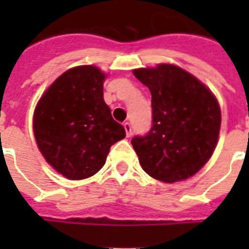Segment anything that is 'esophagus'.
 <instances>
[{"label":"esophagus","mask_w":249,"mask_h":249,"mask_svg":"<svg viewBox=\"0 0 249 249\" xmlns=\"http://www.w3.org/2000/svg\"><path fill=\"white\" fill-rule=\"evenodd\" d=\"M124 129H125V133H126V137L132 136V125L129 124V123H125Z\"/></svg>","instance_id":"34e87169"}]
</instances>
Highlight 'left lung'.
<instances>
[{"instance_id": "1", "label": "left lung", "mask_w": 249, "mask_h": 249, "mask_svg": "<svg viewBox=\"0 0 249 249\" xmlns=\"http://www.w3.org/2000/svg\"><path fill=\"white\" fill-rule=\"evenodd\" d=\"M151 91L152 126L132 140L142 169L173 183L197 173L217 146L221 109L203 83L173 64L133 71Z\"/></svg>"}]
</instances>
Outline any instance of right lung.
I'll use <instances>...</instances> for the list:
<instances>
[{
  "label": "right lung",
  "mask_w": 249,
  "mask_h": 249,
  "mask_svg": "<svg viewBox=\"0 0 249 249\" xmlns=\"http://www.w3.org/2000/svg\"><path fill=\"white\" fill-rule=\"evenodd\" d=\"M106 75L79 66L60 75L41 97L33 133L45 160L68 179H84L105 165L109 148L125 138L103 99Z\"/></svg>",
  "instance_id": "add662e5"
}]
</instances>
